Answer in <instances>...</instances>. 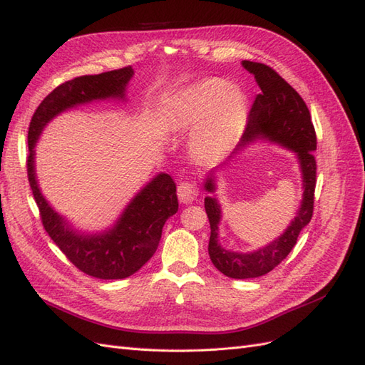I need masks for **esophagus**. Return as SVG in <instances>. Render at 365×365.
Returning <instances> with one entry per match:
<instances>
[{
	"mask_svg": "<svg viewBox=\"0 0 365 365\" xmlns=\"http://www.w3.org/2000/svg\"><path fill=\"white\" fill-rule=\"evenodd\" d=\"M197 195H200V190H197V185L193 182H180L178 185V200L182 204H192Z\"/></svg>",
	"mask_w": 365,
	"mask_h": 365,
	"instance_id": "esophagus-1",
	"label": "esophagus"
}]
</instances>
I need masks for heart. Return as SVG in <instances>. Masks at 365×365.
I'll return each instance as SVG.
<instances>
[{
    "label": "heart",
    "mask_w": 365,
    "mask_h": 365,
    "mask_svg": "<svg viewBox=\"0 0 365 365\" xmlns=\"http://www.w3.org/2000/svg\"><path fill=\"white\" fill-rule=\"evenodd\" d=\"M165 120L173 130L196 129L192 149L205 160L217 158L233 146L247 123L245 97L233 85L208 79L170 94Z\"/></svg>",
    "instance_id": "heart-1"
}]
</instances>
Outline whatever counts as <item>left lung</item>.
Segmentation results:
<instances>
[{
    "mask_svg": "<svg viewBox=\"0 0 365 365\" xmlns=\"http://www.w3.org/2000/svg\"><path fill=\"white\" fill-rule=\"evenodd\" d=\"M242 67L254 76L262 93L257 94L252 103L247 129L233 153L244 149L250 143L264 138L295 152L303 178V200L297 216L283 231V235L269 242L268 245L251 252H237L220 247L219 222L222 219L220 204L215 196H207L204 200L210 228H212L208 254L213 264L227 277L254 279L268 274L286 259L297 244L300 231L311 222L317 184V163L314 157L317 135L311 121V113L304 101L282 76L268 65L259 62L242 61ZM205 190L210 193L216 190L213 172H210L205 180Z\"/></svg>",
    "mask_w": 365,
    "mask_h": 365,
    "instance_id": "obj_1",
    "label": "left lung"
}]
</instances>
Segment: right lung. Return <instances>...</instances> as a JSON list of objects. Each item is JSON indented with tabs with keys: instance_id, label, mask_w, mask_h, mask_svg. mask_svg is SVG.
Segmentation results:
<instances>
[{
	"instance_id": "add662e5",
	"label": "right lung",
	"mask_w": 365,
	"mask_h": 365,
	"mask_svg": "<svg viewBox=\"0 0 365 365\" xmlns=\"http://www.w3.org/2000/svg\"><path fill=\"white\" fill-rule=\"evenodd\" d=\"M132 76L134 70L125 67L76 77L54 88L33 114L27 137V175L43 228L76 268L102 280L126 279L155 254L165 220L178 212L176 184L168 173L157 175L132 197L111 228L94 235L79 233L43 197L36 180L35 146L43 128L67 109L109 98L126 101Z\"/></svg>"
}]
</instances>
